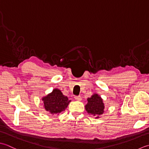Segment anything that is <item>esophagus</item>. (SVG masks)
Listing matches in <instances>:
<instances>
[{"label":"esophagus","instance_id":"esophagus-1","mask_svg":"<svg viewBox=\"0 0 149 149\" xmlns=\"http://www.w3.org/2000/svg\"><path fill=\"white\" fill-rule=\"evenodd\" d=\"M74 98H75V100H78V101H80V100H81V97L80 96H75Z\"/></svg>","mask_w":149,"mask_h":149}]
</instances>
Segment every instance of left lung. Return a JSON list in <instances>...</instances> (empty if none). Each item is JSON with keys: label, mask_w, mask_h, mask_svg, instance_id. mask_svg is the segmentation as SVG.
<instances>
[{"label": "left lung", "mask_w": 149, "mask_h": 149, "mask_svg": "<svg viewBox=\"0 0 149 149\" xmlns=\"http://www.w3.org/2000/svg\"><path fill=\"white\" fill-rule=\"evenodd\" d=\"M88 103L86 105V109L88 113L91 114L96 116H99L102 114L104 113V104L102 102V99L101 97L97 94H95L91 96V98L87 99ZM97 116L96 118H98Z\"/></svg>", "instance_id": "1"}]
</instances>
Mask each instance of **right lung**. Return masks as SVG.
Listing matches in <instances>:
<instances>
[{
	"label": "right lung",
	"mask_w": 149,
	"mask_h": 149,
	"mask_svg": "<svg viewBox=\"0 0 149 149\" xmlns=\"http://www.w3.org/2000/svg\"><path fill=\"white\" fill-rule=\"evenodd\" d=\"M45 110L53 115H58L64 111L71 100H69L60 90L54 89L53 92L42 98Z\"/></svg>",
	"instance_id": "add662e5"
}]
</instances>
